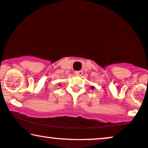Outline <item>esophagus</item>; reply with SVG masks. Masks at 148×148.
<instances>
[{
	"label": "esophagus",
	"mask_w": 148,
	"mask_h": 148,
	"mask_svg": "<svg viewBox=\"0 0 148 148\" xmlns=\"http://www.w3.org/2000/svg\"><path fill=\"white\" fill-rule=\"evenodd\" d=\"M75 74L76 76H81L83 74V71H76Z\"/></svg>",
	"instance_id": "1"
}]
</instances>
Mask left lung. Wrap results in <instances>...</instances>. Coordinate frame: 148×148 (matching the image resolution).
<instances>
[{"instance_id":"obj_1","label":"left lung","mask_w":148,"mask_h":148,"mask_svg":"<svg viewBox=\"0 0 148 148\" xmlns=\"http://www.w3.org/2000/svg\"><path fill=\"white\" fill-rule=\"evenodd\" d=\"M91 89H94V87H91Z\"/></svg>"}]
</instances>
